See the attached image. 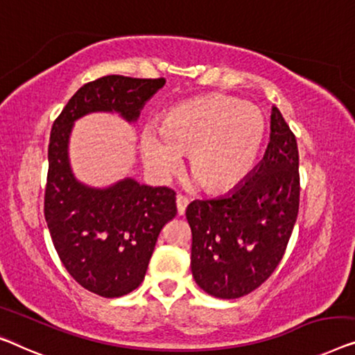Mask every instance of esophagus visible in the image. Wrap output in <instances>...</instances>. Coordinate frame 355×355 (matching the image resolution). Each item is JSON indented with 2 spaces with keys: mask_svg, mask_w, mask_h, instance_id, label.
I'll list each match as a JSON object with an SVG mask.
<instances>
[{
  "mask_svg": "<svg viewBox=\"0 0 355 355\" xmlns=\"http://www.w3.org/2000/svg\"><path fill=\"white\" fill-rule=\"evenodd\" d=\"M176 205H178V213L179 216H182L184 213H186V208L189 205V200L184 197V195H178L176 197Z\"/></svg>",
  "mask_w": 355,
  "mask_h": 355,
  "instance_id": "esophagus-1",
  "label": "esophagus"
}]
</instances>
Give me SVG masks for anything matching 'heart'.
<instances>
[{
  "mask_svg": "<svg viewBox=\"0 0 355 355\" xmlns=\"http://www.w3.org/2000/svg\"><path fill=\"white\" fill-rule=\"evenodd\" d=\"M267 135L261 109L229 96L186 101L168 110L162 130L142 137L146 165L158 176L176 171L189 157L187 173L205 193L237 189L258 162Z\"/></svg>",
  "mask_w": 355,
  "mask_h": 355,
  "instance_id": "obj_1",
  "label": "heart"
}]
</instances>
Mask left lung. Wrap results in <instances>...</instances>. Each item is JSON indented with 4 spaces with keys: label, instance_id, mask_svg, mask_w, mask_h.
Here are the masks:
<instances>
[{
    "label": "left lung",
    "instance_id": "obj_1",
    "mask_svg": "<svg viewBox=\"0 0 355 355\" xmlns=\"http://www.w3.org/2000/svg\"><path fill=\"white\" fill-rule=\"evenodd\" d=\"M296 137L272 107L270 142L243 184L219 198L193 200L190 267L197 285L220 300L258 288L284 258L300 211Z\"/></svg>",
    "mask_w": 355,
    "mask_h": 355
}]
</instances>
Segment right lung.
<instances>
[{
	"mask_svg": "<svg viewBox=\"0 0 355 355\" xmlns=\"http://www.w3.org/2000/svg\"><path fill=\"white\" fill-rule=\"evenodd\" d=\"M165 78L107 75L86 83L55 118L48 147L44 219L69 274L96 295L118 297L142 284L163 225L178 214L176 192L126 178L107 189L78 182L69 163L75 120L118 112L136 121Z\"/></svg>",
	"mask_w": 355,
	"mask_h": 355,
	"instance_id": "obj_1",
	"label": "right lung"
}]
</instances>
